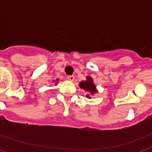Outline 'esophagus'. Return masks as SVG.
<instances>
[{
    "instance_id": "obj_1",
    "label": "esophagus",
    "mask_w": 152,
    "mask_h": 152,
    "mask_svg": "<svg viewBox=\"0 0 152 152\" xmlns=\"http://www.w3.org/2000/svg\"><path fill=\"white\" fill-rule=\"evenodd\" d=\"M74 78H75V77H74L73 76H68V80H69V81H72V82L74 80Z\"/></svg>"
}]
</instances>
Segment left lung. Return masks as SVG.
<instances>
[{"label":"left lung","instance_id":"8db88e82","mask_svg":"<svg viewBox=\"0 0 152 152\" xmlns=\"http://www.w3.org/2000/svg\"><path fill=\"white\" fill-rule=\"evenodd\" d=\"M86 79H87L86 80L80 82L79 86L81 89L88 92V94H87V95H86V97L91 99V95H93L98 93V90L94 81H93V78H91V76H87Z\"/></svg>","mask_w":152,"mask_h":152}]
</instances>
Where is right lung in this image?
I'll return each instance as SVG.
<instances>
[{"mask_svg":"<svg viewBox=\"0 0 152 152\" xmlns=\"http://www.w3.org/2000/svg\"><path fill=\"white\" fill-rule=\"evenodd\" d=\"M58 81H59V79H57V80H53V82H54L55 84H56V85H57V83H58Z\"/></svg>","mask_w":152,"mask_h":152,"instance_id":"1","label":"right lung"}]
</instances>
